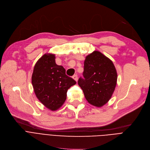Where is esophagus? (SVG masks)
<instances>
[{
	"label": "esophagus",
	"mask_w": 150,
	"mask_h": 150,
	"mask_svg": "<svg viewBox=\"0 0 150 150\" xmlns=\"http://www.w3.org/2000/svg\"><path fill=\"white\" fill-rule=\"evenodd\" d=\"M73 79L74 80V81H76V82L77 81V80H78V77H77V75H74L73 76Z\"/></svg>",
	"instance_id": "obj_1"
}]
</instances>
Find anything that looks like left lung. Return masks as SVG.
I'll return each mask as SVG.
<instances>
[{
  "label": "left lung",
  "mask_w": 150,
  "mask_h": 150,
  "mask_svg": "<svg viewBox=\"0 0 150 150\" xmlns=\"http://www.w3.org/2000/svg\"><path fill=\"white\" fill-rule=\"evenodd\" d=\"M83 75L78 84L89 104L101 108L108 103L115 91L117 73L112 61L101 52L95 51L87 55Z\"/></svg>",
  "instance_id": "left-lung-1"
}]
</instances>
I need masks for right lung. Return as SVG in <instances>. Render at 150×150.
<instances>
[{
    "label": "right lung",
    "mask_w": 150,
    "mask_h": 150,
    "mask_svg": "<svg viewBox=\"0 0 150 150\" xmlns=\"http://www.w3.org/2000/svg\"><path fill=\"white\" fill-rule=\"evenodd\" d=\"M55 55L46 53L36 62L32 83L38 100L51 111L59 109L67 99L68 90L76 83L65 74V69L55 63Z\"/></svg>",
    "instance_id": "1"
}]
</instances>
